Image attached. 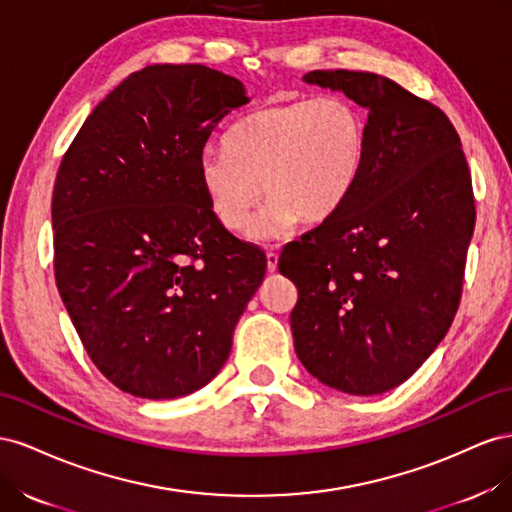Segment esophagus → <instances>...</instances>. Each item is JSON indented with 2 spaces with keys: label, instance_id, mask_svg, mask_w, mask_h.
<instances>
[{
  "label": "esophagus",
  "instance_id": "1",
  "mask_svg": "<svg viewBox=\"0 0 512 512\" xmlns=\"http://www.w3.org/2000/svg\"><path fill=\"white\" fill-rule=\"evenodd\" d=\"M266 259H268V272H276V266H279V253H276L274 248H268Z\"/></svg>",
  "mask_w": 512,
  "mask_h": 512
}]
</instances>
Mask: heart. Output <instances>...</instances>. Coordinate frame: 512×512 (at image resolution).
Here are the masks:
<instances>
[{
	"label": "heart",
	"mask_w": 512,
	"mask_h": 512,
	"mask_svg": "<svg viewBox=\"0 0 512 512\" xmlns=\"http://www.w3.org/2000/svg\"><path fill=\"white\" fill-rule=\"evenodd\" d=\"M367 154V120L352 100L321 96L255 111L233 124L223 150H203L199 182L229 231L253 223L261 188L270 201L259 236L294 218L319 223L352 193Z\"/></svg>",
	"instance_id": "heart-1"
}]
</instances>
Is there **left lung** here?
I'll return each instance as SVG.
<instances>
[{
    "mask_svg": "<svg viewBox=\"0 0 512 512\" xmlns=\"http://www.w3.org/2000/svg\"><path fill=\"white\" fill-rule=\"evenodd\" d=\"M369 111L367 154L352 193L283 248L298 287L289 315L304 369L358 397L397 388L455 319L476 208L455 126L431 102L375 72L313 70Z\"/></svg>",
    "mask_w": 512,
    "mask_h": 512,
    "instance_id": "1",
    "label": "left lung"
}]
</instances>
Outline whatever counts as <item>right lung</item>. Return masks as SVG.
I'll return each mask as SVG.
<instances>
[{
    "label": "right lung",
    "instance_id": "obj_1",
    "mask_svg": "<svg viewBox=\"0 0 512 512\" xmlns=\"http://www.w3.org/2000/svg\"><path fill=\"white\" fill-rule=\"evenodd\" d=\"M248 102L201 64L137 70L90 113L57 171L55 283L87 356L113 386L178 399L212 382L266 274L199 182L212 130Z\"/></svg>",
    "mask_w": 512,
    "mask_h": 512
}]
</instances>
